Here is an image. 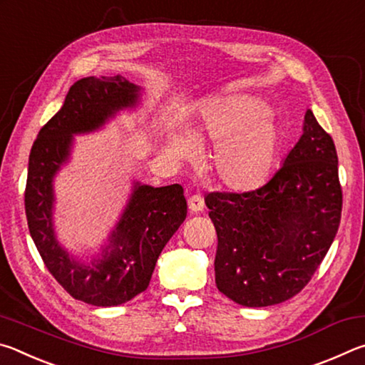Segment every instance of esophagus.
<instances>
[{
	"label": "esophagus",
	"mask_w": 365,
	"mask_h": 365,
	"mask_svg": "<svg viewBox=\"0 0 365 365\" xmlns=\"http://www.w3.org/2000/svg\"><path fill=\"white\" fill-rule=\"evenodd\" d=\"M188 209L191 212H201L205 209V200L200 195H193L188 197Z\"/></svg>",
	"instance_id": "1"
}]
</instances>
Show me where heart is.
Listing matches in <instances>:
<instances>
[{
	"mask_svg": "<svg viewBox=\"0 0 365 365\" xmlns=\"http://www.w3.org/2000/svg\"><path fill=\"white\" fill-rule=\"evenodd\" d=\"M196 140L217 145L211 172L222 187L251 191L269 180L282 146V128L269 104L257 96L230 95L202 108ZM169 153L178 160L197 156V148L182 133L172 135Z\"/></svg>",
	"mask_w": 365,
	"mask_h": 365,
	"instance_id": "heart-1",
	"label": "heart"
}]
</instances>
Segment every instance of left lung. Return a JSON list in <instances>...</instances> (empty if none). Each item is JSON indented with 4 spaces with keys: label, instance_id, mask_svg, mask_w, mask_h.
<instances>
[{
    "label": "left lung",
    "instance_id": "1",
    "mask_svg": "<svg viewBox=\"0 0 365 365\" xmlns=\"http://www.w3.org/2000/svg\"><path fill=\"white\" fill-rule=\"evenodd\" d=\"M205 201L217 232L219 292L246 307L280 304L307 285L338 232L335 143L307 109L298 143L262 187Z\"/></svg>",
    "mask_w": 365,
    "mask_h": 365
}]
</instances>
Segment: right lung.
I'll list each match as a JSON object with an SVG mask.
<instances>
[{
    "mask_svg": "<svg viewBox=\"0 0 365 365\" xmlns=\"http://www.w3.org/2000/svg\"><path fill=\"white\" fill-rule=\"evenodd\" d=\"M140 86L125 77H86L71 86L63 108L41 127L29 158L26 214L32 240L54 279L72 298L91 306H119L145 292L156 261L187 217L182 185L135 183L101 257L77 261L53 228V178L71 156L73 135L104 125L117 110L133 108Z\"/></svg>",
    "mask_w": 365,
    "mask_h": 365,
    "instance_id": "1",
    "label": "right lung"
}]
</instances>
